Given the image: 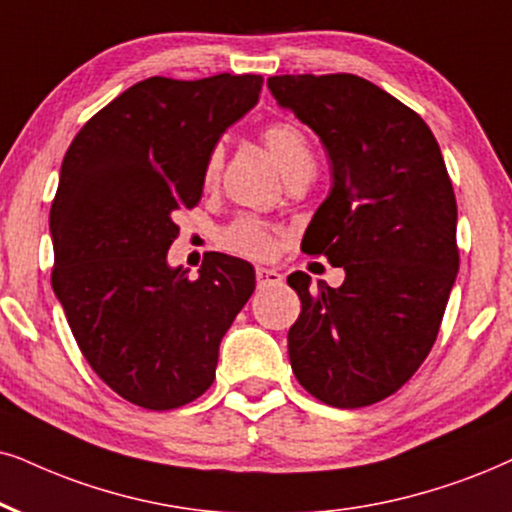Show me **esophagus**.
Masks as SVG:
<instances>
[{
  "instance_id": "obj_1",
  "label": "esophagus",
  "mask_w": 512,
  "mask_h": 512,
  "mask_svg": "<svg viewBox=\"0 0 512 512\" xmlns=\"http://www.w3.org/2000/svg\"><path fill=\"white\" fill-rule=\"evenodd\" d=\"M255 274H257V286H260V288H267V286H281V283H283V276L278 274L276 269L257 267V269H255Z\"/></svg>"
}]
</instances>
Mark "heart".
<instances>
[{"instance_id":"heart-1","label":"heart","mask_w":512,"mask_h":512,"mask_svg":"<svg viewBox=\"0 0 512 512\" xmlns=\"http://www.w3.org/2000/svg\"><path fill=\"white\" fill-rule=\"evenodd\" d=\"M262 144L267 146L271 158L276 160L278 170L283 177L293 181L297 177H309L314 172V153L309 146L307 134L302 132L300 125L293 120H271L260 129ZM219 170H222V148H212L205 158L203 167V184L215 186L219 179ZM222 243L229 250L238 252V255L255 257V260H264V257L274 255L278 245V231L274 226L264 222V219L243 215L231 222L222 231Z\"/></svg>"}]
</instances>
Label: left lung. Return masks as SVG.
<instances>
[{"instance_id":"left-lung-1","label":"left lung","mask_w":512,"mask_h":512,"mask_svg":"<svg viewBox=\"0 0 512 512\" xmlns=\"http://www.w3.org/2000/svg\"><path fill=\"white\" fill-rule=\"evenodd\" d=\"M267 87L333 167L302 248L345 269L340 288L288 276L302 302L290 366L323 404L371 406L409 383L437 340L461 264L454 186L425 120L364 77L276 75Z\"/></svg>"}]
</instances>
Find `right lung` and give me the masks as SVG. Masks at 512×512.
Masks as SVG:
<instances>
[{"mask_svg":"<svg viewBox=\"0 0 512 512\" xmlns=\"http://www.w3.org/2000/svg\"><path fill=\"white\" fill-rule=\"evenodd\" d=\"M262 75L148 77L84 122L51 203V286L92 371L141 409L170 411L215 380L219 342L255 290L252 264L205 252L198 276L167 267L174 222L203 196L224 129Z\"/></svg>","mask_w":512,"mask_h":512,"instance_id":"add662e5","label":"right lung"}]
</instances>
